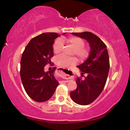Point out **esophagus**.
<instances>
[{"mask_svg":"<svg viewBox=\"0 0 130 130\" xmlns=\"http://www.w3.org/2000/svg\"><path fill=\"white\" fill-rule=\"evenodd\" d=\"M58 73L61 77L64 79H70L73 78L74 73L72 70L62 68H58Z\"/></svg>","mask_w":130,"mask_h":130,"instance_id":"obj_1","label":"esophagus"}]
</instances>
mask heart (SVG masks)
I'll list each match as a JSON object with an SVG mask.
<instances>
[{"instance_id": "heart-1", "label": "heart", "mask_w": 130, "mask_h": 130, "mask_svg": "<svg viewBox=\"0 0 130 130\" xmlns=\"http://www.w3.org/2000/svg\"><path fill=\"white\" fill-rule=\"evenodd\" d=\"M64 41L74 48L73 54H75L80 60H85L88 56V49L84 47L85 45L84 41L83 39L77 37H72L67 39H57L54 42L53 47L55 54H58L62 51L63 48V41ZM76 59L74 57H68L63 54L60 55L56 59L57 64L59 67L63 68L73 65L76 63Z\"/></svg>"}]
</instances>
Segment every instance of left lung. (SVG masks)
Segmentation results:
<instances>
[{
    "mask_svg": "<svg viewBox=\"0 0 130 130\" xmlns=\"http://www.w3.org/2000/svg\"><path fill=\"white\" fill-rule=\"evenodd\" d=\"M72 35L84 39L90 45L88 58L77 67L84 80L77 77V88L70 92V98L76 104L86 105L94 102L102 93L106 83L109 70V60L107 46L91 32H72Z\"/></svg>",
    "mask_w": 130,
    "mask_h": 130,
    "instance_id": "obj_1",
    "label": "left lung"
}]
</instances>
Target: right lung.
Masks as SVG:
<instances>
[{
  "instance_id": "right-lung-1",
  "label": "right lung",
  "mask_w": 130,
  "mask_h": 130,
  "mask_svg": "<svg viewBox=\"0 0 130 130\" xmlns=\"http://www.w3.org/2000/svg\"><path fill=\"white\" fill-rule=\"evenodd\" d=\"M66 34V32L62 35ZM56 32H45L31 39L25 47L21 60L20 75L26 93L32 100L43 102L49 100L59 83L54 77V67L45 72V67L53 56L54 40L60 37Z\"/></svg>"
}]
</instances>
